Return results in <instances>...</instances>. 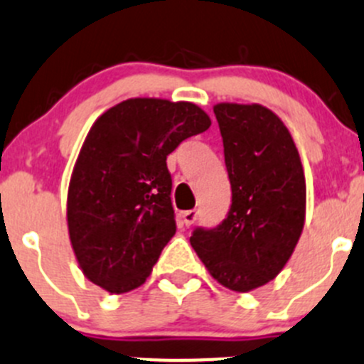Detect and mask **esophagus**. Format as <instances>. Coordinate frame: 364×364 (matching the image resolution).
Here are the masks:
<instances>
[{
  "instance_id": "esophagus-1",
  "label": "esophagus",
  "mask_w": 364,
  "mask_h": 364,
  "mask_svg": "<svg viewBox=\"0 0 364 364\" xmlns=\"http://www.w3.org/2000/svg\"><path fill=\"white\" fill-rule=\"evenodd\" d=\"M196 218H197V210L183 211V213H181V224L188 228V225H192L193 222H196Z\"/></svg>"
}]
</instances>
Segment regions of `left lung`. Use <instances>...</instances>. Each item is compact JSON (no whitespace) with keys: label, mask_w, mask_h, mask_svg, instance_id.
I'll return each instance as SVG.
<instances>
[{"label":"left lung","mask_w":364,"mask_h":364,"mask_svg":"<svg viewBox=\"0 0 364 364\" xmlns=\"http://www.w3.org/2000/svg\"><path fill=\"white\" fill-rule=\"evenodd\" d=\"M231 183V208L190 243L211 276L235 291L272 281L290 259L306 215V179L287 126L261 105L213 108Z\"/></svg>","instance_id":"left-lung-1"}]
</instances>
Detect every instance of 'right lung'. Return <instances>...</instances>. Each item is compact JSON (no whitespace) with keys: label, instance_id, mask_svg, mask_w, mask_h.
I'll use <instances>...</instances> for the list:
<instances>
[{"label":"right lung","instance_id":"1","mask_svg":"<svg viewBox=\"0 0 364 364\" xmlns=\"http://www.w3.org/2000/svg\"><path fill=\"white\" fill-rule=\"evenodd\" d=\"M211 121L193 103L136 97L88 132L67 196L70 243L88 281L110 294L146 283L176 232L167 156Z\"/></svg>","mask_w":364,"mask_h":364}]
</instances>
